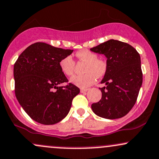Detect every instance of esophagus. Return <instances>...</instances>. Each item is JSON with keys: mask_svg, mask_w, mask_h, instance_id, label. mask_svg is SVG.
<instances>
[{"mask_svg": "<svg viewBox=\"0 0 159 159\" xmlns=\"http://www.w3.org/2000/svg\"><path fill=\"white\" fill-rule=\"evenodd\" d=\"M87 91H88V89H80V92H81L82 93H86Z\"/></svg>", "mask_w": 159, "mask_h": 159, "instance_id": "esophagus-1", "label": "esophagus"}]
</instances>
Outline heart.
Wrapping results in <instances>:
<instances>
[{
  "label": "heart",
  "instance_id": "1",
  "mask_svg": "<svg viewBox=\"0 0 159 159\" xmlns=\"http://www.w3.org/2000/svg\"><path fill=\"white\" fill-rule=\"evenodd\" d=\"M76 57L79 61L86 62L83 68L85 73L73 76L70 79L73 84L80 88H86L93 85L96 81L97 77L100 78L105 75L107 69L106 63L103 60L98 59L95 53L87 49H83L76 53ZM59 66L61 70L66 76H72L74 73L75 61L71 56H66L61 59Z\"/></svg>",
  "mask_w": 159,
  "mask_h": 159
}]
</instances>
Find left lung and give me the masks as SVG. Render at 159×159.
I'll use <instances>...</instances> for the list:
<instances>
[{
	"instance_id": "8db88e82",
	"label": "left lung",
	"mask_w": 159,
	"mask_h": 159,
	"mask_svg": "<svg viewBox=\"0 0 159 159\" xmlns=\"http://www.w3.org/2000/svg\"><path fill=\"white\" fill-rule=\"evenodd\" d=\"M105 54L107 69L100 88L102 99L92 105L93 112L101 117L117 119L129 113L134 106L143 83L139 54L133 46L111 40L90 48Z\"/></svg>"
}]
</instances>
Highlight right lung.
<instances>
[{"label": "right lung", "instance_id": "obj_1", "mask_svg": "<svg viewBox=\"0 0 159 159\" xmlns=\"http://www.w3.org/2000/svg\"><path fill=\"white\" fill-rule=\"evenodd\" d=\"M73 50L55 48L44 42L30 45L14 64L15 95L30 117L39 124L58 123L69 113L80 89L67 83L59 63Z\"/></svg>", "mask_w": 159, "mask_h": 159}]
</instances>
